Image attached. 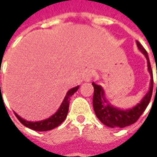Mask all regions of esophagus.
<instances>
[{
  "label": "esophagus",
  "instance_id": "obj_1",
  "mask_svg": "<svg viewBox=\"0 0 157 157\" xmlns=\"http://www.w3.org/2000/svg\"><path fill=\"white\" fill-rule=\"evenodd\" d=\"M94 76V71L92 69H88L85 71L84 74V80L86 82H90Z\"/></svg>",
  "mask_w": 157,
  "mask_h": 157
}]
</instances>
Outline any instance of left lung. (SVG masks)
Masks as SVG:
<instances>
[{"label":"left lung","instance_id":"left-lung-1","mask_svg":"<svg viewBox=\"0 0 157 157\" xmlns=\"http://www.w3.org/2000/svg\"><path fill=\"white\" fill-rule=\"evenodd\" d=\"M136 44H137L138 49L141 51V52L145 56L146 59H147L148 71L150 74V78H151L148 93L146 94V95L142 98V100L137 105L131 107V108H128V109H125V110L121 109V108H119V107H115L112 105L111 103H109V101L107 100L103 87L100 85L95 84L94 82H93V84H92L94 88L93 105H94L95 114L104 125L113 128H125V127H128L131 124L135 123L136 121L140 118V116L142 115V113L147 108L148 103L150 101V99H151V96H152L153 72H152V69H151L148 53L138 41H136Z\"/></svg>","mask_w":157,"mask_h":157}]
</instances>
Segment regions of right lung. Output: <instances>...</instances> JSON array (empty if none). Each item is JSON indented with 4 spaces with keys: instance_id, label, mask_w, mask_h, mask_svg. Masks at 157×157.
Returning <instances> with one entry per match:
<instances>
[{
    "instance_id": "1",
    "label": "right lung",
    "mask_w": 157,
    "mask_h": 157,
    "mask_svg": "<svg viewBox=\"0 0 157 157\" xmlns=\"http://www.w3.org/2000/svg\"><path fill=\"white\" fill-rule=\"evenodd\" d=\"M78 88H79V86L70 89L65 95L62 104L60 105L59 108L57 109V111L51 117L47 118L45 120L38 121H28L20 117L15 112V116L17 117V119L20 121V122L22 125H24L25 127H27L30 129L35 130V131H48V130L53 129V128H57V126H59L66 119L68 110H69L71 97L75 94Z\"/></svg>"
}]
</instances>
